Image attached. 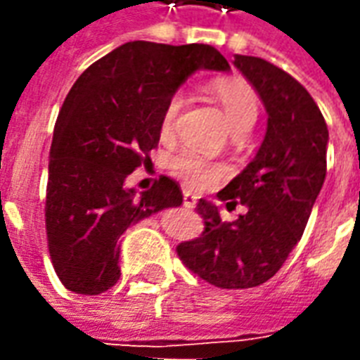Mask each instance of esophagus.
<instances>
[{
	"label": "esophagus",
	"instance_id": "34e87169",
	"mask_svg": "<svg viewBox=\"0 0 360 360\" xmlns=\"http://www.w3.org/2000/svg\"><path fill=\"white\" fill-rule=\"evenodd\" d=\"M183 206H185V208H195V206H196V196L193 195V193L185 191V193H183Z\"/></svg>",
	"mask_w": 360,
	"mask_h": 360
}]
</instances>
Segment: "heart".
<instances>
[{
  "mask_svg": "<svg viewBox=\"0 0 360 360\" xmlns=\"http://www.w3.org/2000/svg\"><path fill=\"white\" fill-rule=\"evenodd\" d=\"M212 96L224 110L227 123L231 129H241V127L252 125L258 115V96L249 82L241 79H219L212 84ZM181 105H183V96L173 94L169 102L165 103L162 121H160V133L167 136L175 129V119L179 115ZM172 172L187 183L193 188H204L210 183L221 177V167L212 164L202 154L195 150H183L175 154L169 162Z\"/></svg>",
  "mask_w": 360,
  "mask_h": 360,
  "instance_id": "b5f03b06",
  "label": "heart"
}]
</instances>
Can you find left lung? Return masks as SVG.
<instances>
[{"mask_svg": "<svg viewBox=\"0 0 360 360\" xmlns=\"http://www.w3.org/2000/svg\"><path fill=\"white\" fill-rule=\"evenodd\" d=\"M233 65L268 113L255 160L218 193L227 208L243 204L247 212L227 224L216 204L200 198L202 235L181 243L177 255L212 285L247 289L274 278L301 241L326 179L328 127L312 96L283 69L252 56H235Z\"/></svg>", "mask_w": 360, "mask_h": 360, "instance_id": "8db88e82", "label": "left lung"}]
</instances>
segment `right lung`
Wrapping results in <instances>:
<instances>
[{
	"mask_svg": "<svg viewBox=\"0 0 360 360\" xmlns=\"http://www.w3.org/2000/svg\"><path fill=\"white\" fill-rule=\"evenodd\" d=\"M200 69L229 71V63L206 44L136 40L98 59L69 90L53 129L46 188L48 249L69 291L111 289L121 276V235L183 204L179 185L165 175L141 195L125 179L148 164L165 103Z\"/></svg>",
	"mask_w": 360,
	"mask_h": 360,
	"instance_id": "right-lung-1",
	"label": "right lung"
}]
</instances>
